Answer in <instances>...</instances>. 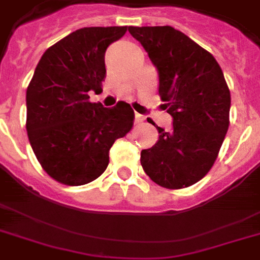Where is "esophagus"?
<instances>
[{"label": "esophagus", "mask_w": 260, "mask_h": 260, "mask_svg": "<svg viewBox=\"0 0 260 260\" xmlns=\"http://www.w3.org/2000/svg\"><path fill=\"white\" fill-rule=\"evenodd\" d=\"M146 118H144V116H142V114L139 113H135V124H143V121H144Z\"/></svg>", "instance_id": "obj_1"}]
</instances>
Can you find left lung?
<instances>
[{
  "instance_id": "1",
  "label": "left lung",
  "mask_w": 260,
  "mask_h": 260,
  "mask_svg": "<svg viewBox=\"0 0 260 260\" xmlns=\"http://www.w3.org/2000/svg\"><path fill=\"white\" fill-rule=\"evenodd\" d=\"M128 30L158 71L159 94L173 117L171 129L156 126L158 142L142 151L143 170L167 189L194 185L212 169L230 126L231 94L221 67L173 26Z\"/></svg>"
}]
</instances>
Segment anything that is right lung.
Segmentation results:
<instances>
[{"label": "right lung", "mask_w": 260, "mask_h": 260, "mask_svg": "<svg viewBox=\"0 0 260 260\" xmlns=\"http://www.w3.org/2000/svg\"><path fill=\"white\" fill-rule=\"evenodd\" d=\"M126 26H89L43 54L26 89V132L39 163L55 181L79 186L108 167L109 150L134 125L126 102L113 108L89 101L102 91L105 52Z\"/></svg>", "instance_id": "add662e5"}]
</instances>
